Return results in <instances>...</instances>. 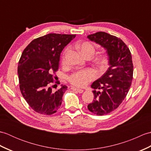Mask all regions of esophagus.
<instances>
[{"mask_svg":"<svg viewBox=\"0 0 151 151\" xmlns=\"http://www.w3.org/2000/svg\"><path fill=\"white\" fill-rule=\"evenodd\" d=\"M72 89V90H73V91H76V92H78V93H82L84 91V90H83V89H78V88H75V87H71V88H70Z\"/></svg>","mask_w":151,"mask_h":151,"instance_id":"1","label":"esophagus"}]
</instances>
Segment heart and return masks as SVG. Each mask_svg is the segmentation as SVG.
I'll list each match as a JSON object with an SVG mask.
<instances>
[{
    "label": "heart",
    "mask_w": 151,
    "mask_h": 151,
    "mask_svg": "<svg viewBox=\"0 0 151 151\" xmlns=\"http://www.w3.org/2000/svg\"><path fill=\"white\" fill-rule=\"evenodd\" d=\"M78 48L83 55L87 58H91L95 52V46L88 41H85V42L81 43L78 45ZM69 51L70 48L69 47L65 48V49L64 50L62 58V62L63 63H65L66 58ZM94 63L99 68L104 69L107 67L108 65V60L105 55L101 54V55H99L95 58L94 59ZM97 72L94 69L88 68L74 72L68 76L67 79L70 84L75 87L83 88L87 85L89 82L94 80L97 77Z\"/></svg>",
    "instance_id": "heart-1"
}]
</instances>
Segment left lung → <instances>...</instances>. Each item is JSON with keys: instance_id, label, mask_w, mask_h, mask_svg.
Instances as JSON below:
<instances>
[{"instance_id": "1", "label": "left lung", "mask_w": 151, "mask_h": 151, "mask_svg": "<svg viewBox=\"0 0 151 151\" xmlns=\"http://www.w3.org/2000/svg\"><path fill=\"white\" fill-rule=\"evenodd\" d=\"M88 38L105 48L109 57L110 67L92 84L94 100L88 106L93 114L103 115L117 109L129 91L134 71L132 55L120 38L104 32L89 35Z\"/></svg>"}]
</instances>
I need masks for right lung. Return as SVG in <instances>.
I'll return each instance as SVG.
<instances>
[{
	"label": "right lung",
	"mask_w": 151,
	"mask_h": 151,
	"mask_svg": "<svg viewBox=\"0 0 151 151\" xmlns=\"http://www.w3.org/2000/svg\"><path fill=\"white\" fill-rule=\"evenodd\" d=\"M76 35L49 34L34 39L24 49L18 64L19 88L32 109L43 115L55 114L67 86L52 90L60 54ZM55 84L54 85V84Z\"/></svg>",
	"instance_id": "add662e5"
}]
</instances>
